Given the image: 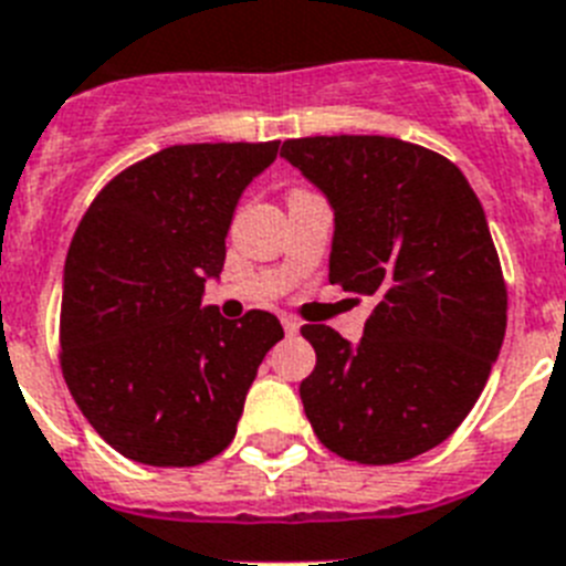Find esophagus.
I'll use <instances>...</instances> for the list:
<instances>
[{
    "instance_id": "esophagus-1",
    "label": "esophagus",
    "mask_w": 566,
    "mask_h": 566,
    "mask_svg": "<svg viewBox=\"0 0 566 566\" xmlns=\"http://www.w3.org/2000/svg\"><path fill=\"white\" fill-rule=\"evenodd\" d=\"M282 325H284V331H287V334H298V325H302V322H298L296 316H287V313H284Z\"/></svg>"
}]
</instances>
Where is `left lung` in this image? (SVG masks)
Masks as SVG:
<instances>
[{
    "mask_svg": "<svg viewBox=\"0 0 566 566\" xmlns=\"http://www.w3.org/2000/svg\"><path fill=\"white\" fill-rule=\"evenodd\" d=\"M334 207L331 284L371 296L363 342L305 325L302 379L319 443L365 467L402 463L467 420L506 334V282L486 216L458 166L382 135L284 140Z\"/></svg>",
    "mask_w": 566,
    "mask_h": 566,
    "instance_id": "obj_1",
    "label": "left lung"
}]
</instances>
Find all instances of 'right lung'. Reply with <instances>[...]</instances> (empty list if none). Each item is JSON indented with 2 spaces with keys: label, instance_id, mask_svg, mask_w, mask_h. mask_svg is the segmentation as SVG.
Returning <instances> with one entry per match:
<instances>
[{
  "label": "right lung",
  "instance_id": "1",
  "mask_svg": "<svg viewBox=\"0 0 566 566\" xmlns=\"http://www.w3.org/2000/svg\"><path fill=\"white\" fill-rule=\"evenodd\" d=\"M279 155L268 144H184L114 175L65 259L60 368L77 408L123 458L198 467L235 437L273 313L201 307L227 259L241 192Z\"/></svg>",
  "mask_w": 566,
  "mask_h": 566
}]
</instances>
